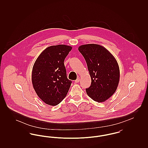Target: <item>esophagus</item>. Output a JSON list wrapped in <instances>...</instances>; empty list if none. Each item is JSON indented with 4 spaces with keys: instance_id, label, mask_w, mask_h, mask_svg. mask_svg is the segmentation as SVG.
<instances>
[{
    "instance_id": "obj_1",
    "label": "esophagus",
    "mask_w": 148,
    "mask_h": 148,
    "mask_svg": "<svg viewBox=\"0 0 148 148\" xmlns=\"http://www.w3.org/2000/svg\"><path fill=\"white\" fill-rule=\"evenodd\" d=\"M79 81H80V79L79 77H77V79L75 80V83H78L79 82Z\"/></svg>"
}]
</instances>
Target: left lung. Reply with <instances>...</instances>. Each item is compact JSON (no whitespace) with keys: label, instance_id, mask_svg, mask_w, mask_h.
Listing matches in <instances>:
<instances>
[{"label":"left lung","instance_id":"obj_1","mask_svg":"<svg viewBox=\"0 0 148 148\" xmlns=\"http://www.w3.org/2000/svg\"><path fill=\"white\" fill-rule=\"evenodd\" d=\"M92 83L86 89L88 95L98 102H103L115 92L120 79L119 67L115 58L104 47L95 44L80 46Z\"/></svg>","mask_w":148,"mask_h":148}]
</instances>
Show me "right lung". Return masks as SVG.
<instances>
[{
  "label": "right lung",
  "mask_w": 148,
  "mask_h": 148,
  "mask_svg": "<svg viewBox=\"0 0 148 148\" xmlns=\"http://www.w3.org/2000/svg\"><path fill=\"white\" fill-rule=\"evenodd\" d=\"M71 49L66 45L49 47L42 51L33 65V88L47 104H59L69 91L71 81L67 78L64 62Z\"/></svg>",
  "instance_id": "right-lung-1"
}]
</instances>
